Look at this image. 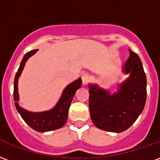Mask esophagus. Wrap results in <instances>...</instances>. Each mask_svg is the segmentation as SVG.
<instances>
[{
	"label": "esophagus",
	"instance_id": "1",
	"mask_svg": "<svg viewBox=\"0 0 160 160\" xmlns=\"http://www.w3.org/2000/svg\"><path fill=\"white\" fill-rule=\"evenodd\" d=\"M81 79H82V83L84 85H86V84L88 83V81L90 80V75L89 74H87V73H84L82 74V76H81Z\"/></svg>",
	"mask_w": 160,
	"mask_h": 160
}]
</instances>
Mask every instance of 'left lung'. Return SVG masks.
<instances>
[{"mask_svg":"<svg viewBox=\"0 0 160 160\" xmlns=\"http://www.w3.org/2000/svg\"><path fill=\"white\" fill-rule=\"evenodd\" d=\"M125 65V73L131 74L121 84L119 92L110 96L107 91L90 86L89 109L93 124L110 132H122L133 125L142 112L147 99V79L142 63L137 53Z\"/></svg>","mask_w":160,"mask_h":160,"instance_id":"1","label":"left lung"}]
</instances>
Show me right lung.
<instances>
[{"label": "right lung", "instance_id": "1", "mask_svg": "<svg viewBox=\"0 0 160 160\" xmlns=\"http://www.w3.org/2000/svg\"><path fill=\"white\" fill-rule=\"evenodd\" d=\"M37 51L38 50H32L26 53L20 63L18 70L17 71L15 79H14L13 99L14 101L16 102L15 106H16L18 112L20 113L23 120L32 129L40 132H45V131L57 130L64 125L68 119V109L70 107L71 102L73 100L75 92L81 86L82 81H81V79H78L74 82L68 85L62 92V97L56 105V107L50 111L42 112V113H32L19 107V105L17 102L18 101V77L22 73L27 59L30 58L32 55H34Z\"/></svg>", "mask_w": 160, "mask_h": 160}]
</instances>
